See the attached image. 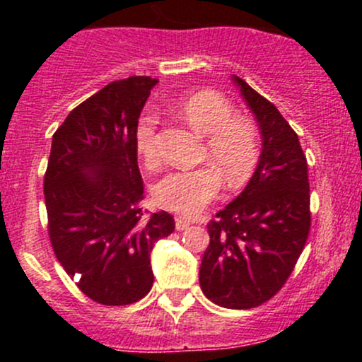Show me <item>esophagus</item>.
I'll return each mask as SVG.
<instances>
[{"label": "esophagus", "instance_id": "34e87169", "mask_svg": "<svg viewBox=\"0 0 362 362\" xmlns=\"http://www.w3.org/2000/svg\"><path fill=\"white\" fill-rule=\"evenodd\" d=\"M175 226H177L178 231H184V229H187L189 226H191V222L185 221V218H182V217H177L175 218Z\"/></svg>", "mask_w": 362, "mask_h": 362}]
</instances>
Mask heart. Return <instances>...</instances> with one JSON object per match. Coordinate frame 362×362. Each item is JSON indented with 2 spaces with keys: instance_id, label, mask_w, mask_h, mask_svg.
<instances>
[{
  "instance_id": "1",
  "label": "heart",
  "mask_w": 362,
  "mask_h": 362,
  "mask_svg": "<svg viewBox=\"0 0 362 362\" xmlns=\"http://www.w3.org/2000/svg\"><path fill=\"white\" fill-rule=\"evenodd\" d=\"M182 119L204 138L202 159L214 168L171 171L156 184V203L180 215H196L218 196L222 178L229 189L249 182L259 163V133L245 117L235 115L233 105L214 90H199L178 107ZM158 115L147 112L136 126V148L147 166L159 163L156 141Z\"/></svg>"
}]
</instances>
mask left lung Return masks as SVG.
Segmentation results:
<instances>
[{
    "instance_id": "obj_1",
    "label": "left lung",
    "mask_w": 362,
    "mask_h": 362,
    "mask_svg": "<svg viewBox=\"0 0 362 362\" xmlns=\"http://www.w3.org/2000/svg\"><path fill=\"white\" fill-rule=\"evenodd\" d=\"M259 122L262 152L242 194L208 222L210 243L199 268L204 296L247 310L279 293L310 233L308 164L298 134L273 103L233 75Z\"/></svg>"
}]
</instances>
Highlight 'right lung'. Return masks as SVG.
<instances>
[{
	"label": "right lung",
	"mask_w": 362,
	"mask_h": 362,
	"mask_svg": "<svg viewBox=\"0 0 362 362\" xmlns=\"http://www.w3.org/2000/svg\"><path fill=\"white\" fill-rule=\"evenodd\" d=\"M158 80L129 76L108 83L73 108L52 136L45 194L54 254L93 301H140L154 284L151 252L170 236L168 211L145 215L136 126Z\"/></svg>",
	"instance_id": "add662e5"
}]
</instances>
